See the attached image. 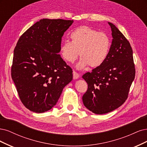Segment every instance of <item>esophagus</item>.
Segmentation results:
<instances>
[{
    "instance_id": "esophagus-1",
    "label": "esophagus",
    "mask_w": 147,
    "mask_h": 147,
    "mask_svg": "<svg viewBox=\"0 0 147 147\" xmlns=\"http://www.w3.org/2000/svg\"><path fill=\"white\" fill-rule=\"evenodd\" d=\"M73 79H77L79 78V74L78 73L74 71L73 72Z\"/></svg>"
}]
</instances>
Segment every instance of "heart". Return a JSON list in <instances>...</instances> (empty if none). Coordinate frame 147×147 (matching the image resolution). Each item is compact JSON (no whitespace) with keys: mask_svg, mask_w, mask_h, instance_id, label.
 Wrapping results in <instances>:
<instances>
[{"mask_svg":"<svg viewBox=\"0 0 147 147\" xmlns=\"http://www.w3.org/2000/svg\"><path fill=\"white\" fill-rule=\"evenodd\" d=\"M70 38L71 41L65 40L60 47V54L68 62H74L79 53L81 58L76 65L78 69L88 65L96 68L105 62L111 47L110 38L105 33L82 26L71 33Z\"/></svg>","mask_w":147,"mask_h":147,"instance_id":"b5f03b06","label":"heart"}]
</instances>
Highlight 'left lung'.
<instances>
[{
	"label": "left lung",
	"mask_w": 147,
	"mask_h": 147,
	"mask_svg": "<svg viewBox=\"0 0 147 147\" xmlns=\"http://www.w3.org/2000/svg\"><path fill=\"white\" fill-rule=\"evenodd\" d=\"M112 41L107 59L101 66L82 76L88 88L82 96L84 106L96 114H105L123 104L135 78L129 42L116 26L108 22Z\"/></svg>",
	"instance_id": "obj_1"
}]
</instances>
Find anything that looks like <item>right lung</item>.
Listing matches in <instances>:
<instances>
[{
	"label": "right lung",
	"instance_id": "add662e5",
	"mask_svg": "<svg viewBox=\"0 0 147 147\" xmlns=\"http://www.w3.org/2000/svg\"><path fill=\"white\" fill-rule=\"evenodd\" d=\"M73 22L42 19L24 33L17 42L11 78L21 102L32 112L51 109L73 79L72 69L59 54L61 37Z\"/></svg>",
	"mask_w": 147,
	"mask_h": 147
}]
</instances>
